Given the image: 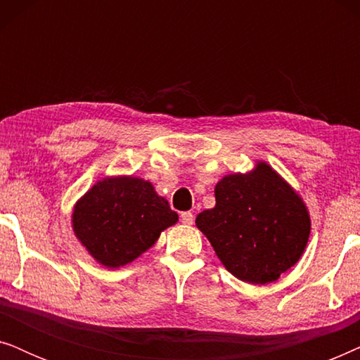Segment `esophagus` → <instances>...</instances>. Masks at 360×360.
<instances>
[{
    "mask_svg": "<svg viewBox=\"0 0 360 360\" xmlns=\"http://www.w3.org/2000/svg\"><path fill=\"white\" fill-rule=\"evenodd\" d=\"M180 219H181V223L184 224H193V221H195V218H193V213H190V211H185V213H181L180 214Z\"/></svg>",
    "mask_w": 360,
    "mask_h": 360,
    "instance_id": "esophagus-1",
    "label": "esophagus"
}]
</instances>
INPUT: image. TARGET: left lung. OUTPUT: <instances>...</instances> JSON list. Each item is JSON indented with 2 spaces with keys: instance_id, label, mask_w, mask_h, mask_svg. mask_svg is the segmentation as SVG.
I'll list each match as a JSON object with an SVG mask.
<instances>
[{
  "instance_id": "obj_1",
  "label": "left lung",
  "mask_w": 360,
  "mask_h": 360,
  "mask_svg": "<svg viewBox=\"0 0 360 360\" xmlns=\"http://www.w3.org/2000/svg\"><path fill=\"white\" fill-rule=\"evenodd\" d=\"M214 208L196 216L226 270L245 283L280 278L302 259L311 219L302 195L265 160L214 186Z\"/></svg>"
}]
</instances>
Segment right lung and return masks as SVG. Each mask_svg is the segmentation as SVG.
Listing matches in <instances>:
<instances>
[{"label":"right lung","mask_w":360,"mask_h":360,"mask_svg":"<svg viewBox=\"0 0 360 360\" xmlns=\"http://www.w3.org/2000/svg\"><path fill=\"white\" fill-rule=\"evenodd\" d=\"M176 221L179 214L154 185L134 175L103 176L72 210L73 234L106 269L131 264Z\"/></svg>","instance_id":"right-lung-1"}]
</instances>
